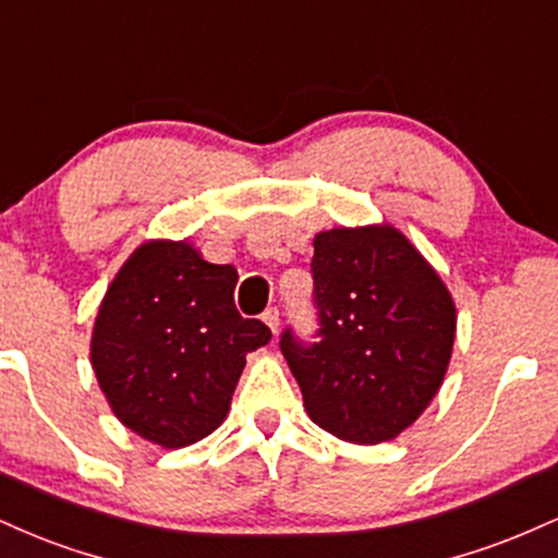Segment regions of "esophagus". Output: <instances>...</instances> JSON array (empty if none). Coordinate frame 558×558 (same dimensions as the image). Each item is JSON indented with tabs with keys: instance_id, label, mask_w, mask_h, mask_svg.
Instances as JSON below:
<instances>
[{
	"instance_id": "esophagus-1",
	"label": "esophagus",
	"mask_w": 558,
	"mask_h": 558,
	"mask_svg": "<svg viewBox=\"0 0 558 558\" xmlns=\"http://www.w3.org/2000/svg\"><path fill=\"white\" fill-rule=\"evenodd\" d=\"M262 319H265L267 328H270L272 332H278V325H280V312H278V306H270V310H265V315H262Z\"/></svg>"
}]
</instances>
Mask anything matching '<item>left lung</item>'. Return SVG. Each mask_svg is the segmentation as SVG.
I'll return each instance as SVG.
<instances>
[{"label":"left lung","mask_w":558,"mask_h":558,"mask_svg":"<svg viewBox=\"0 0 558 558\" xmlns=\"http://www.w3.org/2000/svg\"><path fill=\"white\" fill-rule=\"evenodd\" d=\"M317 341L280 336L315 425L351 444H380L412 425L438 393L457 310L438 272L396 228L315 235Z\"/></svg>","instance_id":"1"}]
</instances>
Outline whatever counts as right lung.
<instances>
[{"label": "right lung", "instance_id": "obj_1", "mask_svg": "<svg viewBox=\"0 0 558 558\" xmlns=\"http://www.w3.org/2000/svg\"><path fill=\"white\" fill-rule=\"evenodd\" d=\"M239 272L185 241L138 246L107 288L92 364L125 427L165 448L207 438L226 420L248 351L272 338L239 315Z\"/></svg>", "mask_w": 558, "mask_h": 558}]
</instances>
